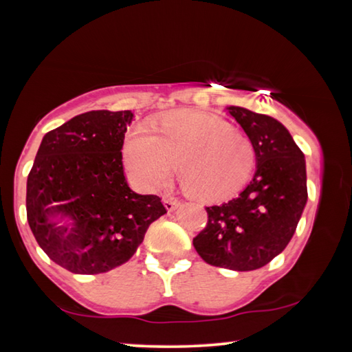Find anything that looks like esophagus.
<instances>
[{
  "instance_id": "1",
  "label": "esophagus",
  "mask_w": 352,
  "mask_h": 352,
  "mask_svg": "<svg viewBox=\"0 0 352 352\" xmlns=\"http://www.w3.org/2000/svg\"><path fill=\"white\" fill-rule=\"evenodd\" d=\"M163 201H164V206H166V210H168V211H174L175 208L178 206V204H180L178 199L172 197V195H164Z\"/></svg>"
}]
</instances>
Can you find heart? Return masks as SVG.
Instances as JSON below:
<instances>
[{"label":"heart","mask_w":352,"mask_h":352,"mask_svg":"<svg viewBox=\"0 0 352 352\" xmlns=\"http://www.w3.org/2000/svg\"><path fill=\"white\" fill-rule=\"evenodd\" d=\"M130 180L144 190L169 186L178 166L194 197L220 201L245 188L256 164L252 142L217 116L183 110L160 119L152 135L136 130L122 148Z\"/></svg>","instance_id":"1"}]
</instances>
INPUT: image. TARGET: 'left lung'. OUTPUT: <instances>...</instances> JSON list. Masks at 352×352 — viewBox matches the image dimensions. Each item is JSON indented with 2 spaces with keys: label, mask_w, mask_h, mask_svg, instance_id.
Segmentation results:
<instances>
[{
  "label": "left lung",
  "mask_w": 352,
  "mask_h": 352,
  "mask_svg": "<svg viewBox=\"0 0 352 352\" xmlns=\"http://www.w3.org/2000/svg\"><path fill=\"white\" fill-rule=\"evenodd\" d=\"M228 113L247 133L256 153V174L239 197L206 206L208 223L194 237L206 264L250 272L287 247L307 201L306 162L281 122L242 107Z\"/></svg>",
  "instance_id": "obj_1"
}]
</instances>
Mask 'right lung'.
<instances>
[{"label":"right lung","instance_id":"1","mask_svg":"<svg viewBox=\"0 0 352 352\" xmlns=\"http://www.w3.org/2000/svg\"><path fill=\"white\" fill-rule=\"evenodd\" d=\"M130 110H93L47 132L28 175L35 241L63 269L98 275L122 265L166 214L158 195L129 188L122 144Z\"/></svg>","mask_w":352,"mask_h":352}]
</instances>
